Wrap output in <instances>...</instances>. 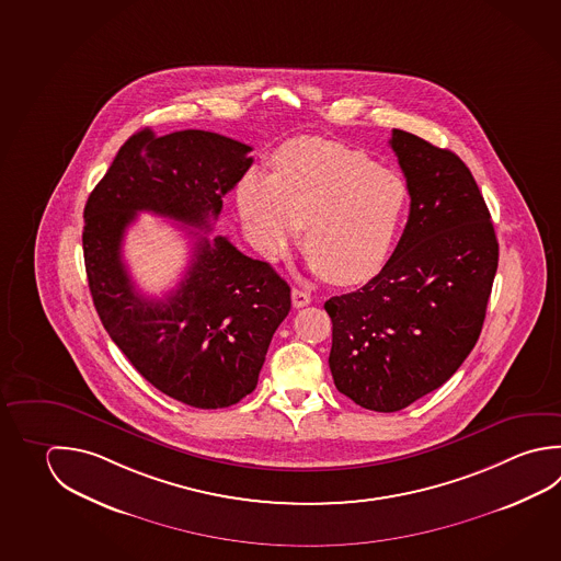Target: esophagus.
I'll return each instance as SVG.
<instances>
[{
  "mask_svg": "<svg viewBox=\"0 0 561 561\" xmlns=\"http://www.w3.org/2000/svg\"><path fill=\"white\" fill-rule=\"evenodd\" d=\"M310 295L305 293V290H300V288H293V306L295 308H302V306L310 305Z\"/></svg>",
  "mask_w": 561,
  "mask_h": 561,
  "instance_id": "obj_1",
  "label": "esophagus"
}]
</instances>
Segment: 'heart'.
Masks as SVG:
<instances>
[{
  "label": "heart",
  "mask_w": 561,
  "mask_h": 561,
  "mask_svg": "<svg viewBox=\"0 0 561 561\" xmlns=\"http://www.w3.org/2000/svg\"><path fill=\"white\" fill-rule=\"evenodd\" d=\"M275 172H251L237 205L256 251L276 261L305 227L310 268L336 285L366 283L383 266L408 190L366 153L318 138L288 144Z\"/></svg>",
  "instance_id": "1"
}]
</instances>
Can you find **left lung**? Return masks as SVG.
Returning a JSON list of instances; mask_svg holds the SVG:
<instances>
[{
  "label": "left lung",
  "instance_id": "obj_1",
  "mask_svg": "<svg viewBox=\"0 0 561 561\" xmlns=\"http://www.w3.org/2000/svg\"><path fill=\"white\" fill-rule=\"evenodd\" d=\"M389 146L408 180L405 231L379 275L324 305L337 391L379 413L408 408L459 369L499 268L494 225L467 163L405 130Z\"/></svg>",
  "mask_w": 561,
  "mask_h": 561
}]
</instances>
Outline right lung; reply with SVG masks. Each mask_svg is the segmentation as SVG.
<instances>
[{"instance_id":"right-lung-1","label":"right lung","mask_w":561,"mask_h":561,"mask_svg":"<svg viewBox=\"0 0 561 561\" xmlns=\"http://www.w3.org/2000/svg\"><path fill=\"white\" fill-rule=\"evenodd\" d=\"M253 148L205 130L130 136L84 205L82 251L92 302L114 344L165 396L197 409L233 405L256 388L290 286L227 237L194 233V256L165 298L136 290L124 233L140 211L211 229L251 168Z\"/></svg>"}]
</instances>
